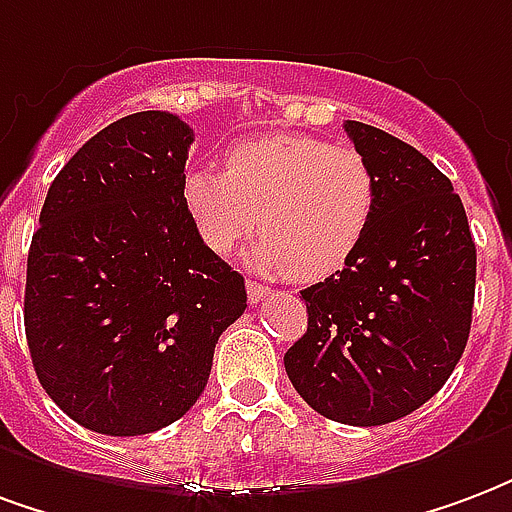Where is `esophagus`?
Listing matches in <instances>:
<instances>
[{
	"mask_svg": "<svg viewBox=\"0 0 512 512\" xmlns=\"http://www.w3.org/2000/svg\"><path fill=\"white\" fill-rule=\"evenodd\" d=\"M268 293H271V287L260 285V282H252V279L246 282V298H249V304H260Z\"/></svg>",
	"mask_w": 512,
	"mask_h": 512,
	"instance_id": "obj_1",
	"label": "esophagus"
}]
</instances>
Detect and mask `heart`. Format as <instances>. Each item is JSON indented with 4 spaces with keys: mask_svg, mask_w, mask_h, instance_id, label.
<instances>
[{
    "mask_svg": "<svg viewBox=\"0 0 512 512\" xmlns=\"http://www.w3.org/2000/svg\"><path fill=\"white\" fill-rule=\"evenodd\" d=\"M181 198L211 252L227 255L260 227L255 266L314 282L336 274L366 238L377 179L352 146L276 132L236 143L225 170H189Z\"/></svg>",
    "mask_w": 512,
    "mask_h": 512,
    "instance_id": "heart-1",
    "label": "heart"
}]
</instances>
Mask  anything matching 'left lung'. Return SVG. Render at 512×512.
Returning <instances> with one entry per match:
<instances>
[{"label": "left lung", "instance_id": "8db88e82", "mask_svg": "<svg viewBox=\"0 0 512 512\" xmlns=\"http://www.w3.org/2000/svg\"><path fill=\"white\" fill-rule=\"evenodd\" d=\"M344 130L374 170V217L342 271L301 290L309 325L285 372L314 412L382 426L426 404L456 369L478 255L445 173L372 124Z\"/></svg>", "mask_w": 512, "mask_h": 512}]
</instances>
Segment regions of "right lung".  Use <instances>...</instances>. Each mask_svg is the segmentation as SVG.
I'll return each instance as SVG.
<instances>
[{
    "mask_svg": "<svg viewBox=\"0 0 512 512\" xmlns=\"http://www.w3.org/2000/svg\"><path fill=\"white\" fill-rule=\"evenodd\" d=\"M192 140L165 111L113 121L40 211L26 342L45 393L97 434L138 437L187 415L246 309L244 276L200 241L181 198Z\"/></svg>",
    "mask_w": 512,
    "mask_h": 512,
    "instance_id": "add662e5",
    "label": "right lung"
}]
</instances>
